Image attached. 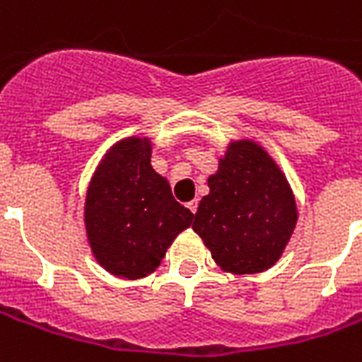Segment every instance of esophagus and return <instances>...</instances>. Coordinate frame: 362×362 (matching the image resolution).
I'll list each match as a JSON object with an SVG mask.
<instances>
[{"label": "esophagus", "mask_w": 362, "mask_h": 362, "mask_svg": "<svg viewBox=\"0 0 362 362\" xmlns=\"http://www.w3.org/2000/svg\"><path fill=\"white\" fill-rule=\"evenodd\" d=\"M188 209L195 215V211H197V199H194V202H189L188 203Z\"/></svg>", "instance_id": "34e87169"}]
</instances>
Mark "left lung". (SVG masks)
<instances>
[{
	"label": "left lung",
	"instance_id": "8db88e82",
	"mask_svg": "<svg viewBox=\"0 0 362 362\" xmlns=\"http://www.w3.org/2000/svg\"><path fill=\"white\" fill-rule=\"evenodd\" d=\"M207 184L192 228L215 263L230 274L274 267L299 213L290 182L267 147L251 138L230 140Z\"/></svg>",
	"mask_w": 362,
	"mask_h": 362
}]
</instances>
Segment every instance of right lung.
<instances>
[{
    "label": "right lung",
    "mask_w": 362,
    "mask_h": 362,
    "mask_svg": "<svg viewBox=\"0 0 362 362\" xmlns=\"http://www.w3.org/2000/svg\"><path fill=\"white\" fill-rule=\"evenodd\" d=\"M149 136H127L93 170L84 199V226L93 259L124 280L149 276L194 213L176 202L151 167Z\"/></svg>",
    "instance_id": "obj_1"
}]
</instances>
